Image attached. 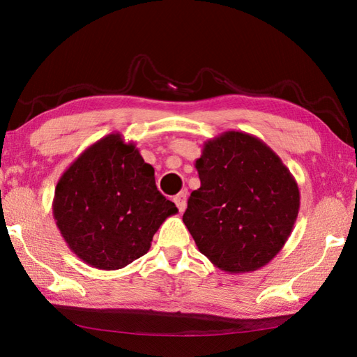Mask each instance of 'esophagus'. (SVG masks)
<instances>
[{"instance_id": "obj_1", "label": "esophagus", "mask_w": 357, "mask_h": 357, "mask_svg": "<svg viewBox=\"0 0 357 357\" xmlns=\"http://www.w3.org/2000/svg\"><path fill=\"white\" fill-rule=\"evenodd\" d=\"M174 204H176V207L179 208V211H184L187 207V190H183L181 193H178L176 196L173 198Z\"/></svg>"}]
</instances>
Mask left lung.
<instances>
[{"label": "left lung", "mask_w": 357, "mask_h": 357, "mask_svg": "<svg viewBox=\"0 0 357 357\" xmlns=\"http://www.w3.org/2000/svg\"><path fill=\"white\" fill-rule=\"evenodd\" d=\"M201 187L183 216L198 250L227 273L267 265L299 213V187L267 144L244 132H225L204 144L195 162Z\"/></svg>", "instance_id": "8db88e82"}]
</instances>
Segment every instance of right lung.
Segmentation results:
<instances>
[{
  "label": "right lung",
  "instance_id": "add662e5",
  "mask_svg": "<svg viewBox=\"0 0 357 357\" xmlns=\"http://www.w3.org/2000/svg\"><path fill=\"white\" fill-rule=\"evenodd\" d=\"M52 208L69 248L100 270L123 268L146 255L161 224L178 213L158 192L153 167L119 133L75 159L58 181Z\"/></svg>",
  "mask_w": 357,
  "mask_h": 357
}]
</instances>
